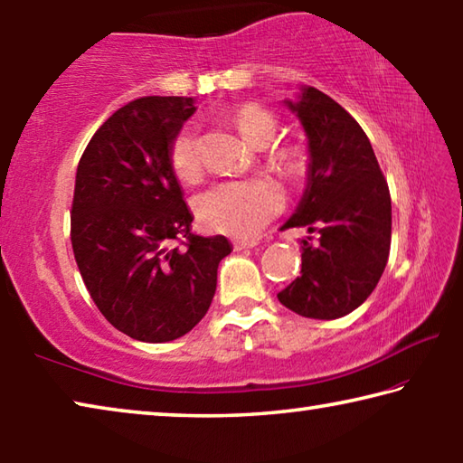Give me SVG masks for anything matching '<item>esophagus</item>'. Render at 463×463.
I'll use <instances>...</instances> for the list:
<instances>
[{"instance_id":"esophagus-1","label":"esophagus","mask_w":463,"mask_h":463,"mask_svg":"<svg viewBox=\"0 0 463 463\" xmlns=\"http://www.w3.org/2000/svg\"><path fill=\"white\" fill-rule=\"evenodd\" d=\"M232 247L237 249V250H242V249H253V247H257V242H255V241H242V239H234V241H232Z\"/></svg>"}]
</instances>
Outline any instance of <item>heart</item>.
I'll return each mask as SVG.
<instances>
[{
	"label": "heart",
	"mask_w": 463,
	"mask_h": 463,
	"mask_svg": "<svg viewBox=\"0 0 463 463\" xmlns=\"http://www.w3.org/2000/svg\"><path fill=\"white\" fill-rule=\"evenodd\" d=\"M241 137L250 146L263 148L276 138L279 124L269 109L257 104L241 106L232 116ZM269 159L279 174L296 177L304 171V153L300 146L281 145L269 153ZM169 163L174 174L192 182L200 174V145L192 127L182 128L171 140ZM284 208V195L268 179L222 182L202 192L194 202L198 221L206 229L234 239H250Z\"/></svg>",
	"instance_id": "heart-1"
}]
</instances>
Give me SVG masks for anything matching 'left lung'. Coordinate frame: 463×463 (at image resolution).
I'll return each instance as SVG.
<instances>
[{
	"label": "left lung",
	"mask_w": 463,
	"mask_h": 463,
	"mask_svg": "<svg viewBox=\"0 0 463 463\" xmlns=\"http://www.w3.org/2000/svg\"><path fill=\"white\" fill-rule=\"evenodd\" d=\"M307 132V187L286 229L302 241V271L278 294L296 315L341 318L367 300L388 263L392 202L370 138L347 109L310 85L284 99Z\"/></svg>",
	"instance_id": "left-lung-1"
}]
</instances>
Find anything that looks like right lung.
<instances>
[{"label": "right lung", "mask_w": 463, "mask_h": 463, "mask_svg": "<svg viewBox=\"0 0 463 463\" xmlns=\"http://www.w3.org/2000/svg\"><path fill=\"white\" fill-rule=\"evenodd\" d=\"M195 112L194 98L148 96L101 124L75 175L71 242L101 315L145 343L179 339L216 292L229 239L198 237L169 163L171 140ZM184 238L186 247L174 248Z\"/></svg>", "instance_id": "right-lung-1"}]
</instances>
